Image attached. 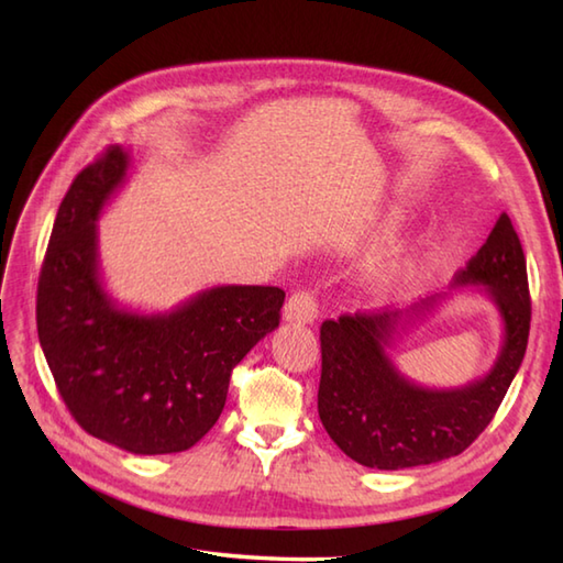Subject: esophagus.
<instances>
[{
	"instance_id": "1",
	"label": "esophagus",
	"mask_w": 563,
	"mask_h": 563,
	"mask_svg": "<svg viewBox=\"0 0 563 563\" xmlns=\"http://www.w3.org/2000/svg\"><path fill=\"white\" fill-rule=\"evenodd\" d=\"M319 314V302L312 290H297L283 307L285 321H297V324H314Z\"/></svg>"
}]
</instances>
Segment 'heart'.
<instances>
[{
    "label": "heart",
    "instance_id": "1",
    "mask_svg": "<svg viewBox=\"0 0 563 563\" xmlns=\"http://www.w3.org/2000/svg\"><path fill=\"white\" fill-rule=\"evenodd\" d=\"M406 275V261L404 258H389L385 266H382V271H379V280L385 283V285H391V283H397V280H401Z\"/></svg>",
    "mask_w": 563,
    "mask_h": 563
}]
</instances>
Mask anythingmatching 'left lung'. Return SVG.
Returning a JSON list of instances; mask_svg holds the SVG:
<instances>
[{"label": "left lung", "mask_w": 563, "mask_h": 563, "mask_svg": "<svg viewBox=\"0 0 563 563\" xmlns=\"http://www.w3.org/2000/svg\"><path fill=\"white\" fill-rule=\"evenodd\" d=\"M476 285L492 297L504 343L494 367L454 389H428L399 373L387 349L438 297L406 312H355L321 324L319 418L351 460L373 470H406L464 452L492 423L530 336V290L522 244L504 212L486 244L454 275L452 288Z\"/></svg>", "instance_id": "8db88e82"}]
</instances>
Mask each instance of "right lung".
Returning <instances> with one entry per match:
<instances>
[{
  "label": "right lung",
  "mask_w": 563,
  "mask_h": 563,
  "mask_svg": "<svg viewBox=\"0 0 563 563\" xmlns=\"http://www.w3.org/2000/svg\"><path fill=\"white\" fill-rule=\"evenodd\" d=\"M128 166L130 152L115 145L71 181L45 251L35 321L59 397L89 435L133 454H172L218 423L232 369L278 329L285 292L220 285L164 314L118 307L101 283L97 220Z\"/></svg>",
  "instance_id": "obj_1"
}]
</instances>
